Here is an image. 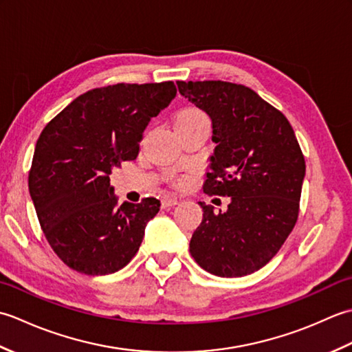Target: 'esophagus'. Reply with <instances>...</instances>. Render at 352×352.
I'll list each match as a JSON object with an SVG mask.
<instances>
[{
    "label": "esophagus",
    "instance_id": "34e87169",
    "mask_svg": "<svg viewBox=\"0 0 352 352\" xmlns=\"http://www.w3.org/2000/svg\"><path fill=\"white\" fill-rule=\"evenodd\" d=\"M178 203H180V199L175 198V197H164L162 199V207L168 208V207H172V206H177Z\"/></svg>",
    "mask_w": 352,
    "mask_h": 352
}]
</instances>
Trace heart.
Wrapping results in <instances>:
<instances>
[{"instance_id": "obj_1", "label": "heart", "mask_w": 352, "mask_h": 352, "mask_svg": "<svg viewBox=\"0 0 352 352\" xmlns=\"http://www.w3.org/2000/svg\"><path fill=\"white\" fill-rule=\"evenodd\" d=\"M198 119H207L203 111L198 109H186L177 116V121H198Z\"/></svg>"}]
</instances>
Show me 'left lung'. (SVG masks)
<instances>
[{
    "instance_id": "obj_1",
    "label": "left lung",
    "mask_w": 352,
    "mask_h": 352,
    "mask_svg": "<svg viewBox=\"0 0 352 352\" xmlns=\"http://www.w3.org/2000/svg\"><path fill=\"white\" fill-rule=\"evenodd\" d=\"M178 91L212 119L204 192L230 197L226 212L199 203L203 221L189 251L218 276H243L271 260L294 230L305 162L294 129L252 89L227 81H177Z\"/></svg>"
}]
</instances>
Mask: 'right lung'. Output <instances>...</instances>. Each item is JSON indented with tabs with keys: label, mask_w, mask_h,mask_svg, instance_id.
<instances>
[{
	"label": "right lung",
	"mask_w": 352,
	"mask_h": 352,
	"mask_svg": "<svg viewBox=\"0 0 352 352\" xmlns=\"http://www.w3.org/2000/svg\"><path fill=\"white\" fill-rule=\"evenodd\" d=\"M175 95L172 81L92 89L37 139L30 197L52 251L74 271L113 274L136 256L160 201L118 206L110 174L136 159L146 125Z\"/></svg>",
	"instance_id": "add662e5"
}]
</instances>
